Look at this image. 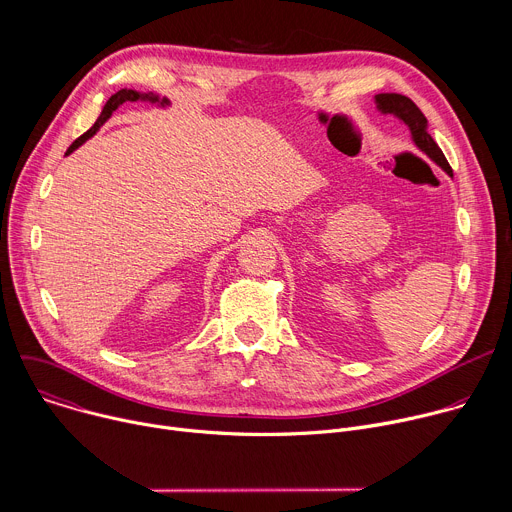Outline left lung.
<instances>
[{"mask_svg": "<svg viewBox=\"0 0 512 512\" xmlns=\"http://www.w3.org/2000/svg\"><path fill=\"white\" fill-rule=\"evenodd\" d=\"M375 107L381 115H393L395 119H399L409 129L415 148L423 156H427L433 164L440 166L450 178H454V172H452L444 152L440 150V145H437L433 141V137L429 135L425 115L419 111V107L409 97L397 95V93H381V95H375Z\"/></svg>", "mask_w": 512, "mask_h": 512, "instance_id": "left-lung-1", "label": "left lung"}]
</instances>
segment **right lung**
<instances>
[{
  "mask_svg": "<svg viewBox=\"0 0 512 512\" xmlns=\"http://www.w3.org/2000/svg\"><path fill=\"white\" fill-rule=\"evenodd\" d=\"M133 103V101H141V103H150V105H156V107H160V109H166V107H170L172 103H170V99H166V97H160L158 93H141V91H133V89H121V91H117L115 95H111L109 97V101L105 103V107H103V111H101V115H99V119L95 121V125L87 131V133H83L75 143L70 145V148L66 150V156H70L72 152L75 150H79L81 145L87 141V139H91L107 121H109V117L123 105V103Z\"/></svg>",
  "mask_w": 512,
  "mask_h": 512,
  "instance_id": "1",
  "label": "right lung"
}]
</instances>
